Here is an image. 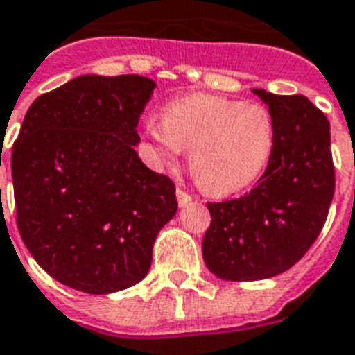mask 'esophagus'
Instances as JSON below:
<instances>
[{"instance_id": "obj_1", "label": "esophagus", "mask_w": 355, "mask_h": 355, "mask_svg": "<svg viewBox=\"0 0 355 355\" xmlns=\"http://www.w3.org/2000/svg\"><path fill=\"white\" fill-rule=\"evenodd\" d=\"M175 194H178V202H180V206H185V204H189V202L193 200V196H191L187 191H183V189H178Z\"/></svg>"}]
</instances>
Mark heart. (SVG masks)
Returning a JSON list of instances; mask_svg holds the SVG:
<instances>
[{
	"instance_id": "obj_1",
	"label": "heart",
	"mask_w": 355,
	"mask_h": 355,
	"mask_svg": "<svg viewBox=\"0 0 355 355\" xmlns=\"http://www.w3.org/2000/svg\"><path fill=\"white\" fill-rule=\"evenodd\" d=\"M146 137L161 164L189 149L200 189L226 196L249 187L266 170L275 149V119L260 103L198 93L168 103L162 123H146Z\"/></svg>"
}]
</instances>
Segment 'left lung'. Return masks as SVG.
Returning a JSON list of instances; mask_svg holds the SVG:
<instances>
[{"mask_svg": "<svg viewBox=\"0 0 355 355\" xmlns=\"http://www.w3.org/2000/svg\"><path fill=\"white\" fill-rule=\"evenodd\" d=\"M254 93L275 119L273 155L250 193L207 202L211 225L202 254L225 281H262L300 262L324 228L335 193L326 114L305 95Z\"/></svg>", "mask_w": 355, "mask_h": 355, "instance_id": "1", "label": "left lung"}]
</instances>
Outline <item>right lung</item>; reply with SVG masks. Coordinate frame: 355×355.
<instances>
[{
    "label": "right lung",
    "mask_w": 355,
    "mask_h": 355,
    "mask_svg": "<svg viewBox=\"0 0 355 355\" xmlns=\"http://www.w3.org/2000/svg\"><path fill=\"white\" fill-rule=\"evenodd\" d=\"M157 84L86 74L42 93L12 144L16 226L48 275L112 294L148 275L153 241L178 211L175 185L135 151Z\"/></svg>",
    "instance_id": "add662e5"
}]
</instances>
